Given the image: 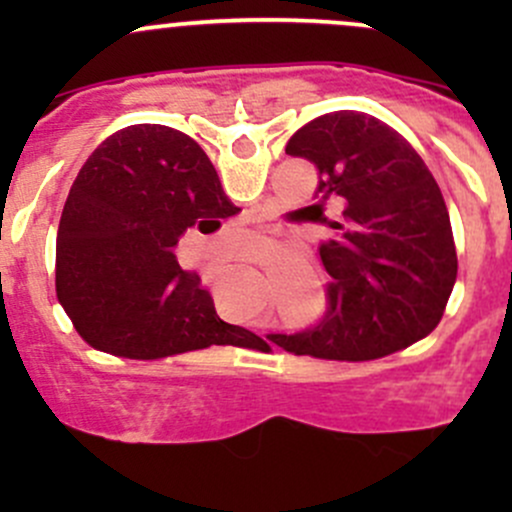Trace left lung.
Listing matches in <instances>:
<instances>
[{"mask_svg":"<svg viewBox=\"0 0 512 512\" xmlns=\"http://www.w3.org/2000/svg\"><path fill=\"white\" fill-rule=\"evenodd\" d=\"M289 156L317 165L314 198L342 203L319 257L327 312L312 329L267 334L292 354L379 359L436 329L458 272L446 200L409 141L359 111L314 118L289 138Z\"/></svg>","mask_w":512,"mask_h":512,"instance_id":"1","label":"left lung"}]
</instances>
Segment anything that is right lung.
I'll return each mask as SVG.
<instances>
[{
	"mask_svg": "<svg viewBox=\"0 0 512 512\" xmlns=\"http://www.w3.org/2000/svg\"><path fill=\"white\" fill-rule=\"evenodd\" d=\"M237 210L185 133L141 123L108 136L76 175L56 235V297L76 332L126 359L247 342L173 252L185 230L213 232Z\"/></svg>",
	"mask_w": 512,
	"mask_h": 512,
	"instance_id": "right-lung-1",
	"label": "right lung"
}]
</instances>
